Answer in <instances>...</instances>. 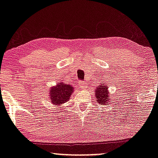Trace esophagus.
I'll return each instance as SVG.
<instances>
[{"label":"esophagus","instance_id":"1","mask_svg":"<svg viewBox=\"0 0 158 158\" xmlns=\"http://www.w3.org/2000/svg\"><path fill=\"white\" fill-rule=\"evenodd\" d=\"M79 87H81V88H85V87H87V83L84 82L83 81H80L79 82Z\"/></svg>","mask_w":158,"mask_h":158}]
</instances>
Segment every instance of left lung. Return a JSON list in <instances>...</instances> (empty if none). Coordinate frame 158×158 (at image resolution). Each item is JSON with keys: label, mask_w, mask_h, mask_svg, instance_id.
Listing matches in <instances>:
<instances>
[{"label": "left lung", "mask_w": 158, "mask_h": 158, "mask_svg": "<svg viewBox=\"0 0 158 158\" xmlns=\"http://www.w3.org/2000/svg\"><path fill=\"white\" fill-rule=\"evenodd\" d=\"M108 88H109L108 85L101 84L95 89L97 103L103 105L107 104L108 102H109V98H110Z\"/></svg>", "instance_id": "obj_1"}]
</instances>
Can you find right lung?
<instances>
[{
  "label": "right lung",
  "mask_w": 158,
  "mask_h": 158,
  "mask_svg": "<svg viewBox=\"0 0 158 158\" xmlns=\"http://www.w3.org/2000/svg\"><path fill=\"white\" fill-rule=\"evenodd\" d=\"M49 92V99L52 104L60 106L69 101L73 93V87L70 85L60 82L52 87Z\"/></svg>",
  "instance_id": "add662e5"
}]
</instances>
